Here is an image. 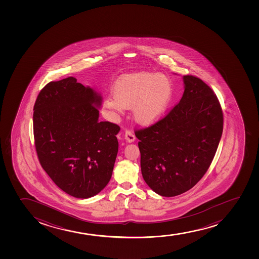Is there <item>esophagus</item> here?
Here are the masks:
<instances>
[{
    "mask_svg": "<svg viewBox=\"0 0 259 259\" xmlns=\"http://www.w3.org/2000/svg\"><path fill=\"white\" fill-rule=\"evenodd\" d=\"M125 139L128 143L134 142L135 139H136L134 133L132 131H130V130H126V131H125Z\"/></svg>",
    "mask_w": 259,
    "mask_h": 259,
    "instance_id": "34e87169",
    "label": "esophagus"
}]
</instances>
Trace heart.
Masks as SVG:
<instances>
[{
  "label": "heart",
  "instance_id": "obj_1",
  "mask_svg": "<svg viewBox=\"0 0 259 259\" xmlns=\"http://www.w3.org/2000/svg\"><path fill=\"white\" fill-rule=\"evenodd\" d=\"M172 85L163 73L139 72L120 77L107 96L104 106L111 113L121 115L125 108L133 107L136 121L149 124L161 118L172 97Z\"/></svg>",
  "mask_w": 259,
  "mask_h": 259
}]
</instances>
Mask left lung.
<instances>
[{
  "label": "left lung",
  "mask_w": 259,
  "mask_h": 259,
  "mask_svg": "<svg viewBox=\"0 0 259 259\" xmlns=\"http://www.w3.org/2000/svg\"><path fill=\"white\" fill-rule=\"evenodd\" d=\"M183 80L181 101L154 124L135 131L143 179L161 196L180 195L199 182L223 132V111L213 91L193 75Z\"/></svg>",
  "instance_id": "obj_1"
}]
</instances>
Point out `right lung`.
<instances>
[{"instance_id": "right-lung-1", "label": "right lung", "mask_w": 259, "mask_h": 259, "mask_svg": "<svg viewBox=\"0 0 259 259\" xmlns=\"http://www.w3.org/2000/svg\"><path fill=\"white\" fill-rule=\"evenodd\" d=\"M102 98L73 77L43 87L33 106L39 163L69 195L87 199L110 182L118 151L113 122L98 120Z\"/></svg>"}]
</instances>
